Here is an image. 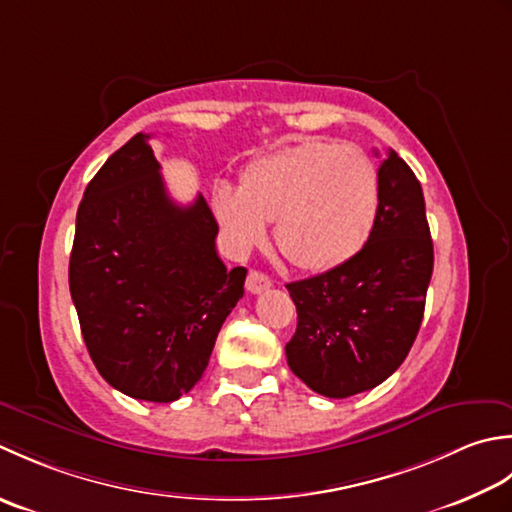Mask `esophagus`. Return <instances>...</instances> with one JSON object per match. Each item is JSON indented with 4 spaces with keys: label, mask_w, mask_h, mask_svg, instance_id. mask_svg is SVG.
<instances>
[{
    "label": "esophagus",
    "mask_w": 512,
    "mask_h": 512,
    "mask_svg": "<svg viewBox=\"0 0 512 512\" xmlns=\"http://www.w3.org/2000/svg\"><path fill=\"white\" fill-rule=\"evenodd\" d=\"M271 287V278L267 274H263V271H256L252 269L247 274V291L249 294H263L265 289Z\"/></svg>",
    "instance_id": "34e87169"
}]
</instances>
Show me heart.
Returning <instances> with one entry per match:
<instances>
[{"label": "heart", "instance_id": "heart-1", "mask_svg": "<svg viewBox=\"0 0 512 512\" xmlns=\"http://www.w3.org/2000/svg\"><path fill=\"white\" fill-rule=\"evenodd\" d=\"M218 225L232 245L263 241L276 221V245L300 269L340 267L367 245L380 207L371 156L356 145L300 141L247 165L241 187L218 183Z\"/></svg>", "mask_w": 512, "mask_h": 512}]
</instances>
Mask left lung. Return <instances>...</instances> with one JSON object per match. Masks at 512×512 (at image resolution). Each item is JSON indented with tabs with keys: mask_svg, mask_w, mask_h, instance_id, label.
Segmentation results:
<instances>
[{
	"mask_svg": "<svg viewBox=\"0 0 512 512\" xmlns=\"http://www.w3.org/2000/svg\"><path fill=\"white\" fill-rule=\"evenodd\" d=\"M378 181L380 207L367 245L344 265L287 285L298 311L287 364L325 398L378 387L409 356L422 325L433 274L422 185L393 150Z\"/></svg>",
	"mask_w": 512,
	"mask_h": 512,
	"instance_id": "obj_1",
	"label": "left lung"
}]
</instances>
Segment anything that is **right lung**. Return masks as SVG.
Listing matches in <instances>:
<instances>
[{
    "instance_id": "right-lung-1",
    "label": "right lung",
    "mask_w": 512,
    "mask_h": 512,
    "mask_svg": "<svg viewBox=\"0 0 512 512\" xmlns=\"http://www.w3.org/2000/svg\"><path fill=\"white\" fill-rule=\"evenodd\" d=\"M218 223L198 194L174 203L134 137L101 165L77 210L68 280L92 362L134 400L174 402L201 380L247 269L216 254Z\"/></svg>"
}]
</instances>
